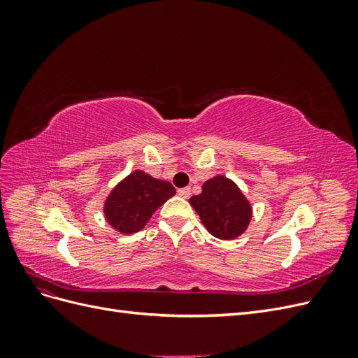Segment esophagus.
<instances>
[{
  "mask_svg": "<svg viewBox=\"0 0 358 358\" xmlns=\"http://www.w3.org/2000/svg\"><path fill=\"white\" fill-rule=\"evenodd\" d=\"M178 194L179 196L182 197V199H188L189 196H191V188H180V189H178Z\"/></svg>",
  "mask_w": 358,
  "mask_h": 358,
  "instance_id": "34e87169",
  "label": "esophagus"
}]
</instances>
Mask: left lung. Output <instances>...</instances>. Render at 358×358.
Segmentation results:
<instances>
[{"label":"left lung","instance_id":"1","mask_svg":"<svg viewBox=\"0 0 358 358\" xmlns=\"http://www.w3.org/2000/svg\"><path fill=\"white\" fill-rule=\"evenodd\" d=\"M189 204L200 216L203 225L221 241H233L242 236L252 220V204L237 183L224 175L206 180L199 196Z\"/></svg>","mask_w":358,"mask_h":358}]
</instances>
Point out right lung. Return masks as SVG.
<instances>
[{"label": "right lung", "mask_w": 358, "mask_h": 358, "mask_svg": "<svg viewBox=\"0 0 358 358\" xmlns=\"http://www.w3.org/2000/svg\"><path fill=\"white\" fill-rule=\"evenodd\" d=\"M176 194L167 180L134 170L124 178L106 197L104 220L121 234H133L143 229L159 206Z\"/></svg>", "instance_id": "add662e5"}]
</instances>
